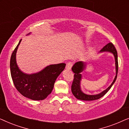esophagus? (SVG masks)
<instances>
[{
	"instance_id": "34e87169",
	"label": "esophagus",
	"mask_w": 129,
	"mask_h": 129,
	"mask_svg": "<svg viewBox=\"0 0 129 129\" xmlns=\"http://www.w3.org/2000/svg\"><path fill=\"white\" fill-rule=\"evenodd\" d=\"M73 66V63L72 62H68V63L66 64V69L67 70H69L72 69V67Z\"/></svg>"
}]
</instances>
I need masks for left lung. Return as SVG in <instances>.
I'll use <instances>...</instances> for the list:
<instances>
[{
  "label": "left lung",
  "instance_id": "left-lung-1",
  "mask_svg": "<svg viewBox=\"0 0 129 129\" xmlns=\"http://www.w3.org/2000/svg\"><path fill=\"white\" fill-rule=\"evenodd\" d=\"M103 52H109L113 54L115 60V67H116V76L114 77L113 81L112 84L107 88L106 89L102 91L101 93L96 94H87L83 92L81 89L80 82L82 80V75L81 73L86 68V63L84 61H79L75 63V64L72 67V70L74 72L75 75H74V79L72 83V92L73 94L75 96V98L79 100H85V101H91V100H94L99 99L102 97H103L113 85L115 81L117 79V75L118 72V60H117V50L112 43H109L107 44L105 46L103 47V49L100 50L99 53Z\"/></svg>",
  "mask_w": 129,
  "mask_h": 129
}]
</instances>
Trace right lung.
<instances>
[{
  "instance_id": "add662e5",
  "label": "right lung",
  "mask_w": 129,
  "mask_h": 129,
  "mask_svg": "<svg viewBox=\"0 0 129 129\" xmlns=\"http://www.w3.org/2000/svg\"><path fill=\"white\" fill-rule=\"evenodd\" d=\"M21 41L22 39L10 58V73L14 85L19 92L26 98L33 100H44L52 92L56 79L64 70L66 64H50L37 73H24L16 62V52Z\"/></svg>"
}]
</instances>
